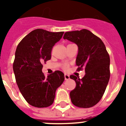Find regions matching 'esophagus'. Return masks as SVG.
I'll use <instances>...</instances> for the list:
<instances>
[{
  "label": "esophagus",
  "mask_w": 126,
  "mask_h": 126,
  "mask_svg": "<svg viewBox=\"0 0 126 126\" xmlns=\"http://www.w3.org/2000/svg\"><path fill=\"white\" fill-rule=\"evenodd\" d=\"M64 78H65V80H68L70 79L69 75H68V74H64Z\"/></svg>",
  "instance_id": "obj_1"
}]
</instances>
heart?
I'll return each mask as SVG.
<instances>
[{
	"instance_id": "b5f03b06",
	"label": "heart",
	"mask_w": 126,
	"mask_h": 126,
	"mask_svg": "<svg viewBox=\"0 0 126 126\" xmlns=\"http://www.w3.org/2000/svg\"><path fill=\"white\" fill-rule=\"evenodd\" d=\"M63 67H64V69L65 70L67 69V68H68V65H67V64H64V66H63Z\"/></svg>"
}]
</instances>
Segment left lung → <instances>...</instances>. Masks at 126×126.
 <instances>
[{"instance_id":"8db88e82","label":"left lung","mask_w":126,"mask_h":126,"mask_svg":"<svg viewBox=\"0 0 126 126\" xmlns=\"http://www.w3.org/2000/svg\"><path fill=\"white\" fill-rule=\"evenodd\" d=\"M63 38L78 45L77 71L86 73L82 79L70 76L76 84L70 92L71 102L80 108L92 107L100 100L109 83L110 56L102 40L88 30L66 32Z\"/></svg>"}]
</instances>
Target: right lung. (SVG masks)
<instances>
[{"mask_svg":"<svg viewBox=\"0 0 126 126\" xmlns=\"http://www.w3.org/2000/svg\"><path fill=\"white\" fill-rule=\"evenodd\" d=\"M64 32H50L36 29L18 44L15 52L13 71L20 92L30 105L48 107L54 101L56 90L64 81V73L55 71L45 76L43 64L51 59V52Z\"/></svg>","mask_w":126,"mask_h":126,"instance_id":"obj_1","label":"right lung"}]
</instances>
